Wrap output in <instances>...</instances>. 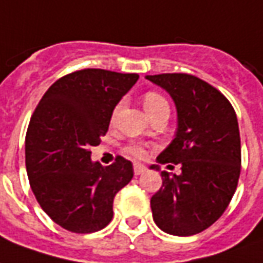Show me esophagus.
Instances as JSON below:
<instances>
[{
    "label": "esophagus",
    "instance_id": "34e87169",
    "mask_svg": "<svg viewBox=\"0 0 263 263\" xmlns=\"http://www.w3.org/2000/svg\"><path fill=\"white\" fill-rule=\"evenodd\" d=\"M133 170H135L136 176H139V175L144 173V172L147 170V167H146L144 164H139V163H135V166H133Z\"/></svg>",
    "mask_w": 263,
    "mask_h": 263
}]
</instances>
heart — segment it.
Segmentation results:
<instances>
[{
    "label": "heart",
    "instance_id": "b5f03b06",
    "mask_svg": "<svg viewBox=\"0 0 263 263\" xmlns=\"http://www.w3.org/2000/svg\"><path fill=\"white\" fill-rule=\"evenodd\" d=\"M143 106H144V110L146 113L152 114L157 111V110H162V108H169V103L167 100L163 97L162 94L156 93V91H147V93L143 96ZM119 107L120 106H116L113 110V119L114 116L119 111ZM126 153L130 156H133L136 159H143L147 156V146L143 144V143H130L126 146Z\"/></svg>",
    "mask_w": 263,
    "mask_h": 263
}]
</instances>
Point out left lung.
Returning a JSON list of instances; mask_svg holds the SVG:
<instances>
[{"instance_id":"obj_1","label":"left lung","mask_w":263,"mask_h":263,"mask_svg":"<svg viewBox=\"0 0 263 263\" xmlns=\"http://www.w3.org/2000/svg\"><path fill=\"white\" fill-rule=\"evenodd\" d=\"M146 79L163 87L177 108L176 136L157 162L182 166L179 176L162 172V187L150 199L153 219L170 235H196L223 215L238 186L242 159L236 113L218 88L196 76Z\"/></svg>"}]
</instances>
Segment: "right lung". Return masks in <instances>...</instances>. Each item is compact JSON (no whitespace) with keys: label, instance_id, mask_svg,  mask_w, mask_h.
<instances>
[{"label":"right lung","instance_id":"obj_1","mask_svg":"<svg viewBox=\"0 0 263 263\" xmlns=\"http://www.w3.org/2000/svg\"><path fill=\"white\" fill-rule=\"evenodd\" d=\"M137 79L135 73L77 70L57 80L32 113L25 135L30 186L43 211L67 231L106 228L116 193L133 177V164L121 156L106 167L90 157L116 104Z\"/></svg>","mask_w":263,"mask_h":263}]
</instances>
